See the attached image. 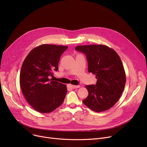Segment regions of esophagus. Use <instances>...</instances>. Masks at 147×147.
<instances>
[{
	"instance_id": "obj_1",
	"label": "esophagus",
	"mask_w": 147,
	"mask_h": 147,
	"mask_svg": "<svg viewBox=\"0 0 147 147\" xmlns=\"http://www.w3.org/2000/svg\"><path fill=\"white\" fill-rule=\"evenodd\" d=\"M68 87L70 88L71 89H76V88H80V86H76V85H73V84H68Z\"/></svg>"
}]
</instances>
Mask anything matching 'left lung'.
Returning a JSON list of instances; mask_svg holds the SVG:
<instances>
[{"instance_id": "left-lung-1", "label": "left lung", "mask_w": 147, "mask_h": 147, "mask_svg": "<svg viewBox=\"0 0 147 147\" xmlns=\"http://www.w3.org/2000/svg\"><path fill=\"white\" fill-rule=\"evenodd\" d=\"M85 54L88 71L95 74V85H86L88 96L83 104L95 112L111 109L120 99L126 84V73L117 53L104 45L77 46Z\"/></svg>"}]
</instances>
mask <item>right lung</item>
<instances>
[{
	"label": "right lung",
	"instance_id": "1",
	"mask_svg": "<svg viewBox=\"0 0 147 147\" xmlns=\"http://www.w3.org/2000/svg\"><path fill=\"white\" fill-rule=\"evenodd\" d=\"M67 46L43 44L31 51L23 62L20 75L22 93L33 109L49 113L64 102L66 84L49 79Z\"/></svg>",
	"mask_w": 147,
	"mask_h": 147
}]
</instances>
